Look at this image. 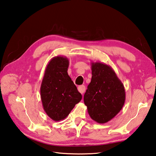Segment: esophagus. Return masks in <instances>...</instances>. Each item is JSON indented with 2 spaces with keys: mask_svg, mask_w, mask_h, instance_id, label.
I'll use <instances>...</instances> for the list:
<instances>
[{
  "mask_svg": "<svg viewBox=\"0 0 156 156\" xmlns=\"http://www.w3.org/2000/svg\"><path fill=\"white\" fill-rule=\"evenodd\" d=\"M77 89H78V91L80 92L81 94H83V93L85 91V85H79V87H77Z\"/></svg>",
  "mask_w": 156,
  "mask_h": 156,
  "instance_id": "obj_1",
  "label": "esophagus"
}]
</instances>
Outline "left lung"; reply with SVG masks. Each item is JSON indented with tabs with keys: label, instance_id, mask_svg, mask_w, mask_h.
<instances>
[{
	"label": "left lung",
	"instance_id": "obj_1",
	"mask_svg": "<svg viewBox=\"0 0 156 156\" xmlns=\"http://www.w3.org/2000/svg\"><path fill=\"white\" fill-rule=\"evenodd\" d=\"M91 81L84 95V103L91 118L105 123L115 117L126 101L123 84L109 65L91 62Z\"/></svg>",
	"mask_w": 156,
	"mask_h": 156
}]
</instances>
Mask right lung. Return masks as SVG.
Returning a JSON list of instances; mask_svg holds the SVG:
<instances>
[{"mask_svg": "<svg viewBox=\"0 0 156 156\" xmlns=\"http://www.w3.org/2000/svg\"><path fill=\"white\" fill-rule=\"evenodd\" d=\"M66 57L52 58L47 65L41 85V98L44 112L51 119L59 122L69 115L82 95L67 73Z\"/></svg>", "mask_w": 156, "mask_h": 156, "instance_id": "add662e5", "label": "right lung"}]
</instances>
